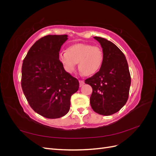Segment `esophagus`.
I'll return each instance as SVG.
<instances>
[{
    "mask_svg": "<svg viewBox=\"0 0 156 156\" xmlns=\"http://www.w3.org/2000/svg\"><path fill=\"white\" fill-rule=\"evenodd\" d=\"M79 86L80 87H82L84 84V81H83V80H79Z\"/></svg>",
    "mask_w": 156,
    "mask_h": 156,
    "instance_id": "esophagus-1",
    "label": "esophagus"
}]
</instances>
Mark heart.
<instances>
[{"mask_svg": "<svg viewBox=\"0 0 156 156\" xmlns=\"http://www.w3.org/2000/svg\"><path fill=\"white\" fill-rule=\"evenodd\" d=\"M58 60L69 73L75 72L78 62L81 72L86 75L97 73L103 64L101 48L88 44H77L69 47L67 51L60 52Z\"/></svg>", "mask_w": 156, "mask_h": 156, "instance_id": "heart-1", "label": "heart"}]
</instances>
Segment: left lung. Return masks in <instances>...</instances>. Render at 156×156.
Listing matches in <instances>:
<instances>
[{"label": "left lung", "instance_id": "8db88e82", "mask_svg": "<svg viewBox=\"0 0 156 156\" xmlns=\"http://www.w3.org/2000/svg\"><path fill=\"white\" fill-rule=\"evenodd\" d=\"M103 49V61L100 71L87 79L92 88L90 98L94 111L109 116L120 111L129 96L131 76L126 56L112 42L94 37Z\"/></svg>", "mask_w": 156, "mask_h": 156}]
</instances>
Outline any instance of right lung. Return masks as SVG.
I'll return each instance as SVG.
<instances>
[{
  "mask_svg": "<svg viewBox=\"0 0 156 156\" xmlns=\"http://www.w3.org/2000/svg\"><path fill=\"white\" fill-rule=\"evenodd\" d=\"M68 35H48L36 41L23 60L21 87L31 108L48 119H58L69 111L70 99L79 81L58 60Z\"/></svg>",
  "mask_w": 156,
  "mask_h": 156,
  "instance_id": "add662e5",
  "label": "right lung"
}]
</instances>
